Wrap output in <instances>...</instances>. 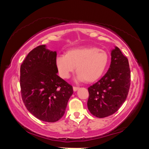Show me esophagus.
<instances>
[{"mask_svg": "<svg viewBox=\"0 0 149 149\" xmlns=\"http://www.w3.org/2000/svg\"><path fill=\"white\" fill-rule=\"evenodd\" d=\"M73 89H74V91H76L77 90L79 89V87H75V86H74V87H73Z\"/></svg>", "mask_w": 149, "mask_h": 149, "instance_id": "34e87169", "label": "esophagus"}]
</instances>
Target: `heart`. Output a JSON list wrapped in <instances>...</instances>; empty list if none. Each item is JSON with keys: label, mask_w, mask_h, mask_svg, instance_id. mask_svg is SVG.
<instances>
[{"label": "heart", "mask_w": 149, "mask_h": 149, "mask_svg": "<svg viewBox=\"0 0 149 149\" xmlns=\"http://www.w3.org/2000/svg\"><path fill=\"white\" fill-rule=\"evenodd\" d=\"M109 61V55L105 50L96 47H83L70 49L65 54L58 55L55 64L63 79L69 78L76 66L77 79L92 83L102 76Z\"/></svg>", "instance_id": "heart-1"}]
</instances>
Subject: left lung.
<instances>
[{
    "instance_id": "obj_1",
    "label": "left lung",
    "mask_w": 149,
    "mask_h": 149,
    "mask_svg": "<svg viewBox=\"0 0 149 149\" xmlns=\"http://www.w3.org/2000/svg\"><path fill=\"white\" fill-rule=\"evenodd\" d=\"M111 64L106 74L88 88L87 107L97 118H105L116 112L129 93L131 72L127 58L117 47L111 52Z\"/></svg>"
}]
</instances>
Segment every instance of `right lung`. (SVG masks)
Here are the masks:
<instances>
[{
  "label": "right lung",
  "mask_w": 149,
  "mask_h": 149,
  "mask_svg": "<svg viewBox=\"0 0 149 149\" xmlns=\"http://www.w3.org/2000/svg\"><path fill=\"white\" fill-rule=\"evenodd\" d=\"M56 52L39 45L27 55L20 67L22 100L29 112L40 120L55 122L64 116L74 91L57 75Z\"/></svg>",
  "instance_id": "1"
}]
</instances>
